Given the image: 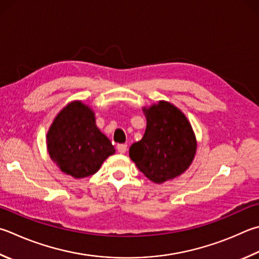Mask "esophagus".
I'll list each match as a JSON object with an SVG mask.
<instances>
[{"instance_id":"obj_1","label":"esophagus","mask_w":259,"mask_h":259,"mask_svg":"<svg viewBox=\"0 0 259 259\" xmlns=\"http://www.w3.org/2000/svg\"><path fill=\"white\" fill-rule=\"evenodd\" d=\"M116 149L120 154H124L126 152V145L125 144H119L116 146Z\"/></svg>"}]
</instances>
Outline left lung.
<instances>
[{"instance_id":"left-lung-1","label":"left lung","mask_w":259,"mask_h":259,"mask_svg":"<svg viewBox=\"0 0 259 259\" xmlns=\"http://www.w3.org/2000/svg\"><path fill=\"white\" fill-rule=\"evenodd\" d=\"M143 111L145 134L131 145L129 156L146 178L162 185L189 168L197 152L196 136L185 113L170 102L158 101Z\"/></svg>"}]
</instances>
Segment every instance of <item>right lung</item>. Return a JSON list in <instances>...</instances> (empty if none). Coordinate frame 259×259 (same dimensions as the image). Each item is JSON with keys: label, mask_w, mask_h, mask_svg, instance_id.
Instances as JSON below:
<instances>
[{"label": "right lung", "mask_w": 259, "mask_h": 259, "mask_svg": "<svg viewBox=\"0 0 259 259\" xmlns=\"http://www.w3.org/2000/svg\"><path fill=\"white\" fill-rule=\"evenodd\" d=\"M46 146L52 161L74 179L96 173L115 153L110 139L97 128L95 112L81 101L68 103L54 117Z\"/></svg>", "instance_id": "right-lung-1"}]
</instances>
